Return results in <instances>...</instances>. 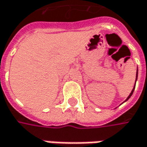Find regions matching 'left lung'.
Returning a JSON list of instances; mask_svg holds the SVG:
<instances>
[{"mask_svg":"<svg viewBox=\"0 0 147 147\" xmlns=\"http://www.w3.org/2000/svg\"><path fill=\"white\" fill-rule=\"evenodd\" d=\"M137 76H136V80H137ZM135 86H136V82H135V86H134V87H133V89H132V90H131V92L130 93V94L128 95V97L127 98V99L125 100L124 102H126L127 100H128V99H130V97H131V95H132V94H133V91H134V90H135Z\"/></svg>","mask_w":147,"mask_h":147,"instance_id":"1","label":"left lung"}]
</instances>
